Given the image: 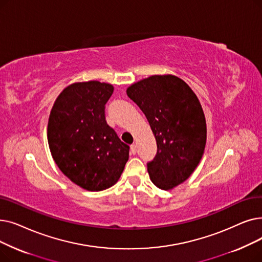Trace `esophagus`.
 Wrapping results in <instances>:
<instances>
[{"mask_svg": "<svg viewBox=\"0 0 262 262\" xmlns=\"http://www.w3.org/2000/svg\"><path fill=\"white\" fill-rule=\"evenodd\" d=\"M130 154H131V155H135V154H136V146H135L134 144H132V145L130 146Z\"/></svg>", "mask_w": 262, "mask_h": 262, "instance_id": "34e87169", "label": "esophagus"}]
</instances>
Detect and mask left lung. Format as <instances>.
Returning a JSON list of instances; mask_svg holds the SVG:
<instances>
[{
  "label": "left lung",
  "mask_w": 262,
  "mask_h": 262,
  "mask_svg": "<svg viewBox=\"0 0 262 262\" xmlns=\"http://www.w3.org/2000/svg\"><path fill=\"white\" fill-rule=\"evenodd\" d=\"M127 95L143 111L157 141V155L147 163L149 177L159 189L170 190L191 176L204 155L207 126L201 102L171 74L136 82Z\"/></svg>",
  "instance_id": "left-lung-1"
}]
</instances>
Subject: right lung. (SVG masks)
I'll use <instances>...</instances> for the list:
<instances>
[{"label":"right lung","mask_w":262,"mask_h":262,"mask_svg":"<svg viewBox=\"0 0 262 262\" xmlns=\"http://www.w3.org/2000/svg\"><path fill=\"white\" fill-rule=\"evenodd\" d=\"M113 85L73 83L59 94L50 113L48 143L56 165L73 183L98 192L114 185L130 147L105 120Z\"/></svg>","instance_id":"right-lung-1"}]
</instances>
